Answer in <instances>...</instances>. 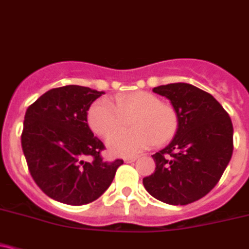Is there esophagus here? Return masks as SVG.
<instances>
[{"label": "esophagus", "instance_id": "1", "mask_svg": "<svg viewBox=\"0 0 249 249\" xmlns=\"http://www.w3.org/2000/svg\"><path fill=\"white\" fill-rule=\"evenodd\" d=\"M137 158H138V156H130V158H125L124 161L126 162V163H131V162L136 161V160H137Z\"/></svg>", "mask_w": 249, "mask_h": 249}]
</instances>
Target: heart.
I'll list each match as a JSON object with an SVG mask.
<instances>
[{"label":"heart","instance_id":"b5f03b06","mask_svg":"<svg viewBox=\"0 0 249 249\" xmlns=\"http://www.w3.org/2000/svg\"><path fill=\"white\" fill-rule=\"evenodd\" d=\"M132 120L134 129L127 133L115 132ZM91 131L103 138H109L111 153L131 156L151 145H163L177 136L180 116L171 104L162 103L155 94L145 90L120 94L113 105L105 99L91 104L87 114Z\"/></svg>","mask_w":249,"mask_h":249}]
</instances>
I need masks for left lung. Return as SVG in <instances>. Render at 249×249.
<instances>
[{"label":"left lung","mask_w":249,"mask_h":249,"mask_svg":"<svg viewBox=\"0 0 249 249\" xmlns=\"http://www.w3.org/2000/svg\"><path fill=\"white\" fill-rule=\"evenodd\" d=\"M171 100L180 116L174 140L154 154L155 172L143 179L145 190L171 205H186L208 195L232 155V124L211 94L188 83L155 87Z\"/></svg>","instance_id":"8db88e82"}]
</instances>
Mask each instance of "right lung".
I'll list each match as a JSON object with an SVG mask.
<instances>
[{
    "mask_svg": "<svg viewBox=\"0 0 249 249\" xmlns=\"http://www.w3.org/2000/svg\"><path fill=\"white\" fill-rule=\"evenodd\" d=\"M104 91L82 86L53 88L26 111L21 145L28 171L52 199L85 205L109 187L120 159L104 161V143L87 124L94 100Z\"/></svg>",
    "mask_w": 249,
    "mask_h": 249,
    "instance_id": "add662e5",
    "label": "right lung"
}]
</instances>
